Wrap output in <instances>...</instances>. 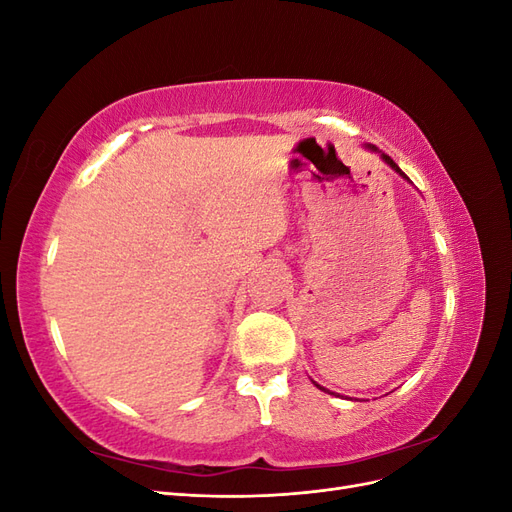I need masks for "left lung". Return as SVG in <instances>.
Returning a JSON list of instances; mask_svg holds the SVG:
<instances>
[{
  "instance_id": "8db88e82",
  "label": "left lung",
  "mask_w": 512,
  "mask_h": 512,
  "mask_svg": "<svg viewBox=\"0 0 512 512\" xmlns=\"http://www.w3.org/2000/svg\"><path fill=\"white\" fill-rule=\"evenodd\" d=\"M365 149H367V151H371V153H378V156L382 158V162H384V164H389V166H391V168L395 170V173H397L399 177H404V179H408V177H406V173H404V170H401V168H399V166H397V164H395V162H393V160H391L389 156H386V153H382V151H380V149H378L376 145H369V143H367V145H365ZM408 181H410V179H408ZM312 382H314V380H312ZM314 384H316V382H314ZM316 386H318V389H320V391H324V393H329V395H335V393H331L329 389H324V386H320V384H316ZM335 397H337V395H335Z\"/></svg>"
}]
</instances>
